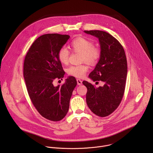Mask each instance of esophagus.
<instances>
[{"label":"esophagus","instance_id":"1","mask_svg":"<svg viewBox=\"0 0 153 153\" xmlns=\"http://www.w3.org/2000/svg\"><path fill=\"white\" fill-rule=\"evenodd\" d=\"M76 81H77V84H78V85H81L82 84V81L81 79H77Z\"/></svg>","mask_w":153,"mask_h":153}]
</instances>
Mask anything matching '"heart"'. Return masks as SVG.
<instances>
[{
	"instance_id": "1",
	"label": "heart",
	"mask_w": 153,
	"mask_h": 153,
	"mask_svg": "<svg viewBox=\"0 0 153 153\" xmlns=\"http://www.w3.org/2000/svg\"><path fill=\"white\" fill-rule=\"evenodd\" d=\"M72 51L81 53V62H86L91 65H96L99 61L101 51L100 49L94 46L93 42L84 37H78L75 38L70 44ZM70 55L69 51L65 48L62 47L58 52L59 61L62 64L66 65L69 62ZM88 70V67L85 64L78 65H71L68 68L67 73L71 76L76 78H83Z\"/></svg>"
}]
</instances>
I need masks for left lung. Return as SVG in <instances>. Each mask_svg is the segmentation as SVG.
I'll use <instances>...</instances> for the list:
<instances>
[{"mask_svg":"<svg viewBox=\"0 0 153 153\" xmlns=\"http://www.w3.org/2000/svg\"><path fill=\"white\" fill-rule=\"evenodd\" d=\"M84 32L98 38L101 51V58L89 77L94 82H104V86L96 88L87 81L82 82L87 88V103L93 113L105 117L118 107L123 99L127 74V58L122 45L108 33L98 30Z\"/></svg>","mask_w":153,"mask_h":153,"instance_id":"left-lung-1","label":"left lung"}]
</instances>
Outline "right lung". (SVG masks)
Here are the masks:
<instances>
[{
	"label": "right lung",
	"mask_w": 153,
	"mask_h": 153,
	"mask_svg": "<svg viewBox=\"0 0 153 153\" xmlns=\"http://www.w3.org/2000/svg\"><path fill=\"white\" fill-rule=\"evenodd\" d=\"M69 38L58 33L43 35L34 41L24 60L23 76L29 98L38 112L52 121L65 117L77 84L72 76L61 86L53 84L55 79H62L65 74L58 52Z\"/></svg>",
	"instance_id": "right-lung-1"
}]
</instances>
